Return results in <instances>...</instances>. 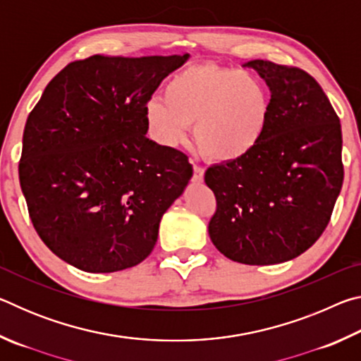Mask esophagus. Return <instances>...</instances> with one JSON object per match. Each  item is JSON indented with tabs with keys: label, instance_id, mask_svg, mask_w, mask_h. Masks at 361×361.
Here are the masks:
<instances>
[{
	"label": "esophagus",
	"instance_id": "1",
	"mask_svg": "<svg viewBox=\"0 0 361 361\" xmlns=\"http://www.w3.org/2000/svg\"><path fill=\"white\" fill-rule=\"evenodd\" d=\"M204 169L202 167H197L194 166V173H192V181L195 183V185H200V183L204 181Z\"/></svg>",
	"mask_w": 361,
	"mask_h": 361
}]
</instances>
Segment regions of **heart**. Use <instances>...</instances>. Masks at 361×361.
I'll return each mask as SVG.
<instances>
[{"instance_id":"1","label":"heart","mask_w":361,"mask_h":361,"mask_svg":"<svg viewBox=\"0 0 361 361\" xmlns=\"http://www.w3.org/2000/svg\"><path fill=\"white\" fill-rule=\"evenodd\" d=\"M164 99L146 103L145 119L159 143L175 148L194 126L197 148L215 164L232 166L259 148L272 118L266 84L252 73L204 62L170 79Z\"/></svg>"}]
</instances>
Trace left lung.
<instances>
[{"label":"left lung","instance_id":"1","mask_svg":"<svg viewBox=\"0 0 361 361\" xmlns=\"http://www.w3.org/2000/svg\"><path fill=\"white\" fill-rule=\"evenodd\" d=\"M243 66L266 81L272 118L252 156L205 172L216 197L209 234L232 261L279 264L312 247L329 223L344 180L341 122L305 71L267 60Z\"/></svg>","mask_w":361,"mask_h":361}]
</instances>
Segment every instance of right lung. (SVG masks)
I'll return each mask as SVG.
<instances>
[{"label": "right lung", "instance_id": "obj_1", "mask_svg": "<svg viewBox=\"0 0 361 361\" xmlns=\"http://www.w3.org/2000/svg\"><path fill=\"white\" fill-rule=\"evenodd\" d=\"M185 56H92L47 84L23 130L19 180L36 232L60 259L106 274L148 258L192 176L146 137V103Z\"/></svg>", "mask_w": 361, "mask_h": 361}]
</instances>
